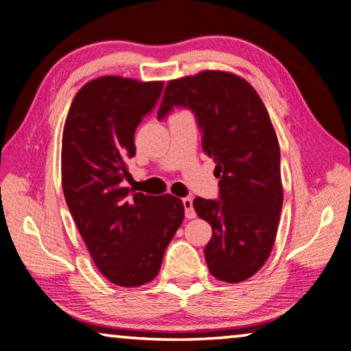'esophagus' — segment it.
<instances>
[{
	"mask_svg": "<svg viewBox=\"0 0 351 351\" xmlns=\"http://www.w3.org/2000/svg\"><path fill=\"white\" fill-rule=\"evenodd\" d=\"M182 204H184V212H186V218L192 219L197 217V212L193 209V199L192 198H182Z\"/></svg>",
	"mask_w": 351,
	"mask_h": 351,
	"instance_id": "esophagus-1",
	"label": "esophagus"
}]
</instances>
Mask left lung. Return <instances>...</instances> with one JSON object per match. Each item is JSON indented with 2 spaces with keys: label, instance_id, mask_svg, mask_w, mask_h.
Returning a JSON list of instances; mask_svg holds the SVG:
<instances>
[{
  "label": "left lung",
  "instance_id": "left-lung-1",
  "mask_svg": "<svg viewBox=\"0 0 351 351\" xmlns=\"http://www.w3.org/2000/svg\"><path fill=\"white\" fill-rule=\"evenodd\" d=\"M189 108L215 161L219 199L195 198L198 217L212 226L204 247L210 274L239 283L268 260L283 203L280 147L265 104L241 77L203 71L169 82L158 119Z\"/></svg>",
  "mask_w": 351,
  "mask_h": 351
}]
</instances>
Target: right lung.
I'll return each instance as SVG.
<instances>
[{"label": "right lung", "mask_w": 351, "mask_h": 351, "mask_svg": "<svg viewBox=\"0 0 351 351\" xmlns=\"http://www.w3.org/2000/svg\"><path fill=\"white\" fill-rule=\"evenodd\" d=\"M162 88L164 82L99 77L75 94L63 128L64 199L97 269L119 287H141L158 276L184 219L180 198L123 187L134 132Z\"/></svg>", "instance_id": "1"}]
</instances>
